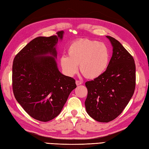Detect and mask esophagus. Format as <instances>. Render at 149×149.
Listing matches in <instances>:
<instances>
[{"label":"esophagus","mask_w":149,"mask_h":149,"mask_svg":"<svg viewBox=\"0 0 149 149\" xmlns=\"http://www.w3.org/2000/svg\"><path fill=\"white\" fill-rule=\"evenodd\" d=\"M75 83H76L77 86H79V85L82 84V82H81L79 81H75Z\"/></svg>","instance_id":"esophagus-1"}]
</instances>
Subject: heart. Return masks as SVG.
Wrapping results in <instances>:
<instances>
[{"instance_id":"obj_1","label":"heart","mask_w":149,"mask_h":149,"mask_svg":"<svg viewBox=\"0 0 149 149\" xmlns=\"http://www.w3.org/2000/svg\"><path fill=\"white\" fill-rule=\"evenodd\" d=\"M68 56L60 58V65L68 76H73L79 65L82 74L88 79L102 75L109 64L111 54L105 43L88 39L75 41L67 49Z\"/></svg>"}]
</instances>
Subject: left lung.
Wrapping results in <instances>:
<instances>
[{
  "label": "left lung",
  "instance_id": "obj_1",
  "mask_svg": "<svg viewBox=\"0 0 149 149\" xmlns=\"http://www.w3.org/2000/svg\"><path fill=\"white\" fill-rule=\"evenodd\" d=\"M113 47L108 67L100 77L85 84L87 113L100 122H109L120 115L133 95L136 85L134 60L118 40L106 36Z\"/></svg>",
  "mask_w": 149,
  "mask_h": 149
}]
</instances>
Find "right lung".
Instances as JSON below:
<instances>
[{"label":"right lung","instance_id":"right-lung-1","mask_svg":"<svg viewBox=\"0 0 149 149\" xmlns=\"http://www.w3.org/2000/svg\"><path fill=\"white\" fill-rule=\"evenodd\" d=\"M33 39L15 56L13 64V90L16 100L28 115L48 122L61 113L71 91L74 79L59 72L56 46L64 31Z\"/></svg>","mask_w":149,"mask_h":149}]
</instances>
